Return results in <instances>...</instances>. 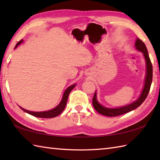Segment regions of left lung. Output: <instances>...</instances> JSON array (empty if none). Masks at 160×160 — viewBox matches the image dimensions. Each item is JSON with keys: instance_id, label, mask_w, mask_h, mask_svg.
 <instances>
[{"instance_id": "obj_1", "label": "left lung", "mask_w": 160, "mask_h": 160, "mask_svg": "<svg viewBox=\"0 0 160 160\" xmlns=\"http://www.w3.org/2000/svg\"><path fill=\"white\" fill-rule=\"evenodd\" d=\"M135 47H136V49L140 51V52L143 53L146 59V62H147V76H146L144 89L142 91L140 97L136 101H135L134 102H132L131 104H128L127 106L117 108H108L106 107H104L103 106H102V105L98 103V102L96 100V94L95 93L92 100L93 106L95 109H96L97 112H98L99 113L108 117L118 116V115L128 113V112L135 109V108H138V107H140L142 104V102L145 100L146 98H147L149 93V91H150V88L152 83V66L150 58L148 56L147 47H146L145 44L142 42L140 38H138L136 40V42H135Z\"/></svg>"}]
</instances>
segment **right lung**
Returning <instances> with one entry per match:
<instances>
[{"label": "right lung", "instance_id": "obj_1", "mask_svg": "<svg viewBox=\"0 0 160 160\" xmlns=\"http://www.w3.org/2000/svg\"><path fill=\"white\" fill-rule=\"evenodd\" d=\"M22 42V40H20V41L16 44V45L15 47V48H16L17 47H18L20 43ZM76 86V84H73V85H71L69 87H68L67 89H66V91H64V95H63V98H62V101L60 102V103L58 105V106L54 108L52 110H50L48 111H44V112H32V111H28L26 109H24L22 107L20 108H21L22 111H24L26 113H28L30 115H33V116H35L37 118H55L58 115H60L62 112L64 111V108L66 107V104H67V102L68 100V97H69V95L70 93V92L71 91L73 88Z\"/></svg>", "mask_w": 160, "mask_h": 160}]
</instances>
